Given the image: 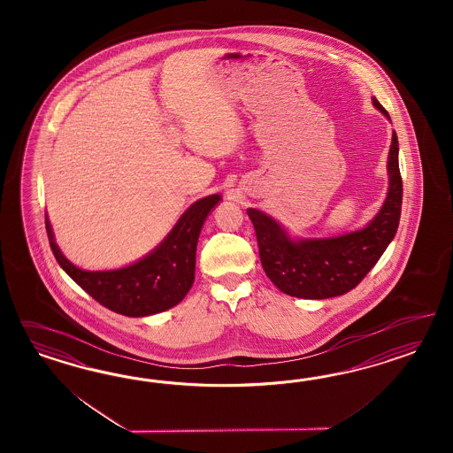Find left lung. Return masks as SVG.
I'll return each instance as SVG.
<instances>
[{
    "instance_id": "left-lung-1",
    "label": "left lung",
    "mask_w": 453,
    "mask_h": 453,
    "mask_svg": "<svg viewBox=\"0 0 453 453\" xmlns=\"http://www.w3.org/2000/svg\"><path fill=\"white\" fill-rule=\"evenodd\" d=\"M377 110L390 121L382 104ZM388 189L384 203L365 227L330 237H292L288 229L259 209H247L254 224L262 267L275 288L299 299H329L360 284L394 241L402 211L398 139L392 131L387 157Z\"/></svg>"
}]
</instances>
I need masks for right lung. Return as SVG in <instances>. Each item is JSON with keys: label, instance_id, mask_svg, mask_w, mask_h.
<instances>
[{"label": "right lung", "instance_id": "obj_1", "mask_svg": "<svg viewBox=\"0 0 453 453\" xmlns=\"http://www.w3.org/2000/svg\"><path fill=\"white\" fill-rule=\"evenodd\" d=\"M220 201V194L196 201L150 254L119 269L84 271L74 265L56 244L48 214L46 233L61 269L95 301L123 316H152L178 305L192 288L199 234Z\"/></svg>", "mask_w": 453, "mask_h": 453}]
</instances>
